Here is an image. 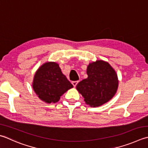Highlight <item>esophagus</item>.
<instances>
[{
    "label": "esophagus",
    "instance_id": "esophagus-1",
    "mask_svg": "<svg viewBox=\"0 0 148 148\" xmlns=\"http://www.w3.org/2000/svg\"><path fill=\"white\" fill-rule=\"evenodd\" d=\"M78 82H78V81H74V82H72V85H73L74 86H76L77 85V84Z\"/></svg>",
    "mask_w": 148,
    "mask_h": 148
}]
</instances>
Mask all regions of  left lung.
<instances>
[{
  "label": "left lung",
  "instance_id": "8db88e82",
  "mask_svg": "<svg viewBox=\"0 0 148 148\" xmlns=\"http://www.w3.org/2000/svg\"><path fill=\"white\" fill-rule=\"evenodd\" d=\"M88 77L77 83L76 88L90 106H99L114 97L118 87L116 72L108 63L102 60L90 63Z\"/></svg>",
  "mask_w": 148,
  "mask_h": 148
}]
</instances>
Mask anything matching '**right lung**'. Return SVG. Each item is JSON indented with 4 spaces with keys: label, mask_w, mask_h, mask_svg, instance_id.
Listing matches in <instances>:
<instances>
[{
    "label": "right lung",
    "mask_w": 148,
    "mask_h": 148,
    "mask_svg": "<svg viewBox=\"0 0 148 148\" xmlns=\"http://www.w3.org/2000/svg\"><path fill=\"white\" fill-rule=\"evenodd\" d=\"M33 87L40 99L47 103H54L73 85L63 74L58 64L48 62L38 69Z\"/></svg>",
    "instance_id": "obj_1"
}]
</instances>
